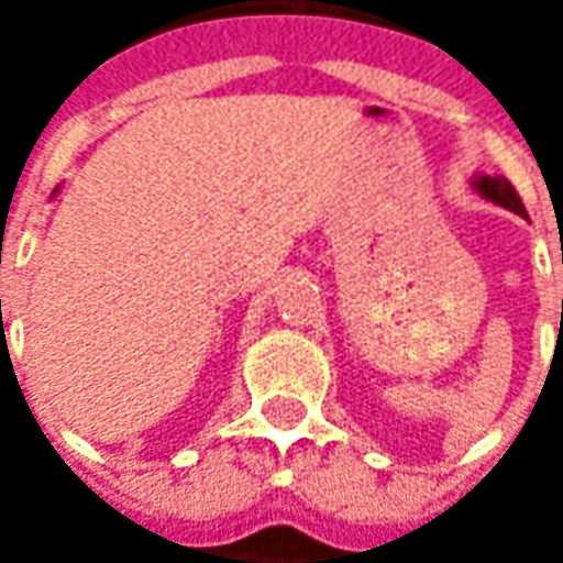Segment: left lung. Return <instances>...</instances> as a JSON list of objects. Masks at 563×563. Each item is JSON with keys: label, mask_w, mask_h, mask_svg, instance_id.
I'll list each match as a JSON object with an SVG mask.
<instances>
[{"label": "left lung", "mask_w": 563, "mask_h": 563, "mask_svg": "<svg viewBox=\"0 0 563 563\" xmlns=\"http://www.w3.org/2000/svg\"><path fill=\"white\" fill-rule=\"evenodd\" d=\"M473 190L483 197V200H492V203L505 206L510 212H517V216H527V209L520 203V197H517V190L510 185L508 178H492V175H476L473 178Z\"/></svg>", "instance_id": "8db88e82"}]
</instances>
